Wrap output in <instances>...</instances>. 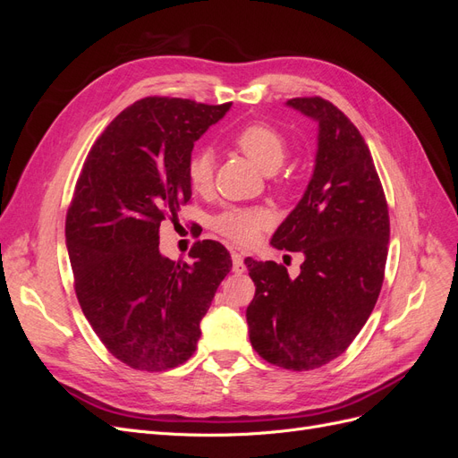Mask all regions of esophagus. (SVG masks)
Returning a JSON list of instances; mask_svg holds the SVG:
<instances>
[{
  "label": "esophagus",
  "mask_w": 458,
  "mask_h": 458,
  "mask_svg": "<svg viewBox=\"0 0 458 458\" xmlns=\"http://www.w3.org/2000/svg\"><path fill=\"white\" fill-rule=\"evenodd\" d=\"M231 258H233V271L234 273H244L246 271V263H244V258L241 252H231Z\"/></svg>",
  "instance_id": "34e87169"
}]
</instances>
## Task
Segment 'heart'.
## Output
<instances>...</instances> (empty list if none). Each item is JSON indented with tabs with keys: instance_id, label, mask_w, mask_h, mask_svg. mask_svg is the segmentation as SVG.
I'll list each match as a JSON object with an SVG mask.
<instances>
[{
	"instance_id": "b5f03b06",
	"label": "heart",
	"mask_w": 458,
	"mask_h": 458,
	"mask_svg": "<svg viewBox=\"0 0 458 458\" xmlns=\"http://www.w3.org/2000/svg\"><path fill=\"white\" fill-rule=\"evenodd\" d=\"M234 148L252 160L261 172L273 174L283 165L288 143L281 130L267 122H250L233 133ZM187 179L192 191L206 192L214 179V157L199 148L187 160ZM271 224V214L259 206H229L212 219V229L234 244H252Z\"/></svg>"
}]
</instances>
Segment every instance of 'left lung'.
<instances>
[{
	"label": "left lung",
	"instance_id": "8db88e82",
	"mask_svg": "<svg viewBox=\"0 0 458 458\" xmlns=\"http://www.w3.org/2000/svg\"><path fill=\"white\" fill-rule=\"evenodd\" d=\"M288 105L318 123L311 182L271 244L301 252L300 275L246 258L256 294L246 310L252 348L267 363L313 370L350 348L378 300L390 216L363 135L323 97Z\"/></svg>",
	"mask_w": 458,
	"mask_h": 458
}]
</instances>
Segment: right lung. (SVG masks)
Instances as JSON below:
<instances>
[{"label": "right lung", "instance_id": "1", "mask_svg": "<svg viewBox=\"0 0 458 458\" xmlns=\"http://www.w3.org/2000/svg\"><path fill=\"white\" fill-rule=\"evenodd\" d=\"M229 106L135 101L93 143L76 182L64 229L76 298L105 348L131 369L183 365L233 267L217 241L192 244V263L158 250L160 224L191 200L192 147Z\"/></svg>", "mask_w": 458, "mask_h": 458}]
</instances>
